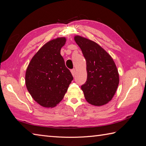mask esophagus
Segmentation results:
<instances>
[{
	"label": "esophagus",
	"mask_w": 146,
	"mask_h": 146,
	"mask_svg": "<svg viewBox=\"0 0 146 146\" xmlns=\"http://www.w3.org/2000/svg\"><path fill=\"white\" fill-rule=\"evenodd\" d=\"M70 71H71V73H72V76H75V74H76V69H73L71 70Z\"/></svg>",
	"instance_id": "34e87169"
}]
</instances>
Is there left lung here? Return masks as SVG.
<instances>
[{
	"label": "left lung",
	"mask_w": 146,
	"mask_h": 146,
	"mask_svg": "<svg viewBox=\"0 0 146 146\" xmlns=\"http://www.w3.org/2000/svg\"><path fill=\"white\" fill-rule=\"evenodd\" d=\"M74 40L86 60L87 81L81 86L87 102L105 105L112 100L119 84V74L111 55L97 43L76 35Z\"/></svg>",
	"instance_id": "1"
}]
</instances>
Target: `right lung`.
Listing matches in <instances>:
<instances>
[{"label":"right lung","mask_w":146,"mask_h":146,"mask_svg":"<svg viewBox=\"0 0 146 146\" xmlns=\"http://www.w3.org/2000/svg\"><path fill=\"white\" fill-rule=\"evenodd\" d=\"M66 42L58 37L46 43L33 56L26 71L25 83L31 97L44 108L60 103L73 80L60 50Z\"/></svg>","instance_id":"right-lung-1"}]
</instances>
